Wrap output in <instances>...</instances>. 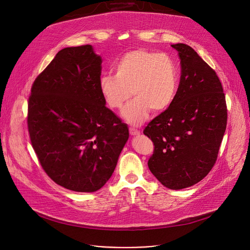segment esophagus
Listing matches in <instances>:
<instances>
[{
    "mask_svg": "<svg viewBox=\"0 0 250 250\" xmlns=\"http://www.w3.org/2000/svg\"><path fill=\"white\" fill-rule=\"evenodd\" d=\"M129 134L132 135V136L138 135V134H140V131L137 130V129H134V128H132V127H129Z\"/></svg>",
    "mask_w": 250,
    "mask_h": 250,
    "instance_id": "1",
    "label": "esophagus"
}]
</instances>
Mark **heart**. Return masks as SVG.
Here are the masks:
<instances>
[{"instance_id":"1","label":"heart","mask_w":250,"mask_h":250,"mask_svg":"<svg viewBox=\"0 0 250 250\" xmlns=\"http://www.w3.org/2000/svg\"><path fill=\"white\" fill-rule=\"evenodd\" d=\"M116 76L103 75L99 80L100 93L111 110L124 109V119L133 125L144 123L150 112L167 111L178 90V70L166 54L137 48L125 53L115 64Z\"/></svg>"}]
</instances>
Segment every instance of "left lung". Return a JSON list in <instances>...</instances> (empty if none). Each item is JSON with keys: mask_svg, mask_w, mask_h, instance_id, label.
<instances>
[{"mask_svg": "<svg viewBox=\"0 0 250 250\" xmlns=\"http://www.w3.org/2000/svg\"><path fill=\"white\" fill-rule=\"evenodd\" d=\"M178 51L181 77L170 108L154 118L144 133L153 142L148 168L165 187H191L215 165L227 128L228 109L222 83L210 66L189 45Z\"/></svg>", "mask_w": 250, "mask_h": 250, "instance_id": "1", "label": "left lung"}]
</instances>
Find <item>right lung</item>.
<instances>
[{"instance_id": "add662e5", "label": "right lung", "mask_w": 250, "mask_h": 250, "mask_svg": "<svg viewBox=\"0 0 250 250\" xmlns=\"http://www.w3.org/2000/svg\"><path fill=\"white\" fill-rule=\"evenodd\" d=\"M102 59L92 45L60 50L35 78L27 104L31 146L51 180L96 192L113 175L127 126L104 105Z\"/></svg>"}]
</instances>
